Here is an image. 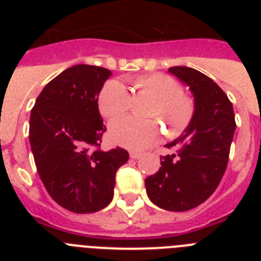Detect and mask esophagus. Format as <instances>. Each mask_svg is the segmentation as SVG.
Wrapping results in <instances>:
<instances>
[{
  "instance_id": "esophagus-1",
  "label": "esophagus",
  "mask_w": 261,
  "mask_h": 261,
  "mask_svg": "<svg viewBox=\"0 0 261 261\" xmlns=\"http://www.w3.org/2000/svg\"><path fill=\"white\" fill-rule=\"evenodd\" d=\"M129 155H130V158L132 159L141 158V153H137V151H130V153H129Z\"/></svg>"
}]
</instances>
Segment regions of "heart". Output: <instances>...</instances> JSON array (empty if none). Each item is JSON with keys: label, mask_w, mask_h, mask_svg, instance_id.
Segmentation results:
<instances>
[{"label": "heart", "mask_w": 261, "mask_h": 261, "mask_svg": "<svg viewBox=\"0 0 261 261\" xmlns=\"http://www.w3.org/2000/svg\"><path fill=\"white\" fill-rule=\"evenodd\" d=\"M138 93L147 94L156 100L151 108V116L162 117L168 132L176 136L190 124L193 116L192 99L183 94V86L175 78L162 73L144 75L133 81ZM130 94L119 81H110L99 94L98 106L106 119L115 120L126 114L130 107ZM161 137L158 121H141L132 117L117 120L110 126V138L114 144L130 150H144L155 144Z\"/></svg>", "instance_id": "heart-1"}]
</instances>
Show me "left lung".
Listing matches in <instances>:
<instances>
[{"label": "left lung", "instance_id": "8db88e82", "mask_svg": "<svg viewBox=\"0 0 261 261\" xmlns=\"http://www.w3.org/2000/svg\"><path fill=\"white\" fill-rule=\"evenodd\" d=\"M168 71L190 87L195 111L184 132L166 145L176 153L161 156L162 167L145 179V186L156 206L186 212L209 199L220 184L237 125L231 102L213 80L188 66Z\"/></svg>", "mask_w": 261, "mask_h": 261}]
</instances>
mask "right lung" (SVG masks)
Returning <instances> with one entry per match:
<instances>
[{
	"label": "right lung",
	"mask_w": 261,
	"mask_h": 261,
	"mask_svg": "<svg viewBox=\"0 0 261 261\" xmlns=\"http://www.w3.org/2000/svg\"><path fill=\"white\" fill-rule=\"evenodd\" d=\"M111 70L71 66L41 90L30 116V145L45 190L62 208L94 213L114 199L115 175L128 151H103L98 96Z\"/></svg>",
	"instance_id": "add662e5"
}]
</instances>
